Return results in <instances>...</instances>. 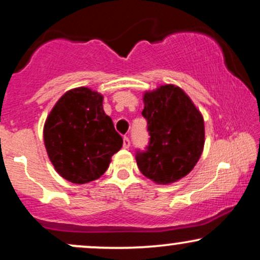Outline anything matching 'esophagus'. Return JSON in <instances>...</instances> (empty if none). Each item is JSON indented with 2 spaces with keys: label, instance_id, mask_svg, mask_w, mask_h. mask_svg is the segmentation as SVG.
<instances>
[{
  "label": "esophagus",
  "instance_id": "34e87169",
  "mask_svg": "<svg viewBox=\"0 0 260 260\" xmlns=\"http://www.w3.org/2000/svg\"><path fill=\"white\" fill-rule=\"evenodd\" d=\"M131 147V140L128 137H123V148L124 149H128Z\"/></svg>",
  "mask_w": 260,
  "mask_h": 260
}]
</instances>
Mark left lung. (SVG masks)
Instances as JSON below:
<instances>
[{
	"label": "left lung",
	"instance_id": "8db88e82",
	"mask_svg": "<svg viewBox=\"0 0 260 260\" xmlns=\"http://www.w3.org/2000/svg\"><path fill=\"white\" fill-rule=\"evenodd\" d=\"M143 101L150 138L144 151L137 150V165L156 183H174L189 174L201 157L203 116L186 92L172 84L147 91Z\"/></svg>",
	"mask_w": 260,
	"mask_h": 260
}]
</instances>
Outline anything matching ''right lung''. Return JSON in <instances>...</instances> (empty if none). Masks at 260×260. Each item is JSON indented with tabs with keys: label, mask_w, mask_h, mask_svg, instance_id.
<instances>
[{
	"label": "right lung",
	"mask_w": 260,
	"mask_h": 260,
	"mask_svg": "<svg viewBox=\"0 0 260 260\" xmlns=\"http://www.w3.org/2000/svg\"><path fill=\"white\" fill-rule=\"evenodd\" d=\"M44 142L56 171L77 184L99 178L123 144L104 112L103 95L84 86L56 103L45 122Z\"/></svg>",
	"instance_id": "add662e5"
}]
</instances>
